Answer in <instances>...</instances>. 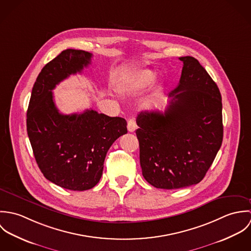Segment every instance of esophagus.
Here are the masks:
<instances>
[{"mask_svg":"<svg viewBox=\"0 0 251 251\" xmlns=\"http://www.w3.org/2000/svg\"><path fill=\"white\" fill-rule=\"evenodd\" d=\"M136 122L133 120V119H130L128 120L127 122V129L129 132H133L135 129H136Z\"/></svg>","mask_w":251,"mask_h":251,"instance_id":"esophagus-1","label":"esophagus"}]
</instances>
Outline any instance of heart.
Masks as SVG:
<instances>
[{"label": "heart", "mask_w": 251, "mask_h": 251, "mask_svg": "<svg viewBox=\"0 0 251 251\" xmlns=\"http://www.w3.org/2000/svg\"><path fill=\"white\" fill-rule=\"evenodd\" d=\"M156 78V73L151 70H142L139 71L135 74L133 82H132V88L136 90H141L144 88H147L148 86L151 85Z\"/></svg>", "instance_id": "heart-1"}]
</instances>
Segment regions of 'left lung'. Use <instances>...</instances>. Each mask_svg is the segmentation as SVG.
Masks as SVG:
<instances>
[{"label":"left lung","mask_w":251,"mask_h":251,"mask_svg":"<svg viewBox=\"0 0 251 251\" xmlns=\"http://www.w3.org/2000/svg\"><path fill=\"white\" fill-rule=\"evenodd\" d=\"M183 63L179 85L164 112L142 111L136 118L140 165L156 188L177 189L200 182L223 138L219 89L193 57Z\"/></svg>","instance_id":"8db88e82"}]
</instances>
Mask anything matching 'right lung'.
<instances>
[{
    "instance_id": "right-lung-1",
    "label": "right lung",
    "mask_w": 251,
    "mask_h": 251,
    "mask_svg": "<svg viewBox=\"0 0 251 251\" xmlns=\"http://www.w3.org/2000/svg\"><path fill=\"white\" fill-rule=\"evenodd\" d=\"M93 55L67 49L45 65L36 78L27 111V132L36 163L53 183L74 191L93 188L101 178L108 150L127 132L126 121L90 109L65 115L52 90L91 64Z\"/></svg>"
}]
</instances>
